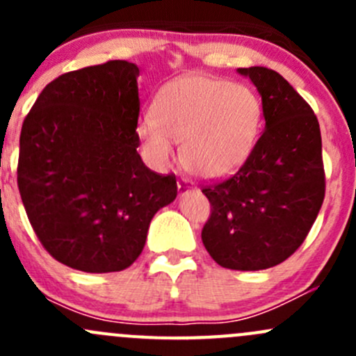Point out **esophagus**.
<instances>
[{"mask_svg": "<svg viewBox=\"0 0 356 356\" xmlns=\"http://www.w3.org/2000/svg\"><path fill=\"white\" fill-rule=\"evenodd\" d=\"M177 188H179V193H181V195H184V193H188V191H191V189H195V186H193V182L189 181V179L181 177L177 181Z\"/></svg>", "mask_w": 356, "mask_h": 356, "instance_id": "esophagus-1", "label": "esophagus"}]
</instances>
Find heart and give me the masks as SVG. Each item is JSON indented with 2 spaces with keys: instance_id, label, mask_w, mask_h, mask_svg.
Returning <instances> with one entry per match:
<instances>
[{
  "instance_id": "heart-1",
  "label": "heart",
  "mask_w": 356,
  "mask_h": 356,
  "mask_svg": "<svg viewBox=\"0 0 356 356\" xmlns=\"http://www.w3.org/2000/svg\"><path fill=\"white\" fill-rule=\"evenodd\" d=\"M261 124V103L251 88L211 75H186L165 86L138 134L156 161L172 155V139L182 141L189 172L218 179L238 170L253 149Z\"/></svg>"
}]
</instances>
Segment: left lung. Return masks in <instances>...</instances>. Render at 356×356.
I'll use <instances>...</instances> for the list:
<instances>
[{"label":"left lung","instance_id":"8db88e82","mask_svg":"<svg viewBox=\"0 0 356 356\" xmlns=\"http://www.w3.org/2000/svg\"><path fill=\"white\" fill-rule=\"evenodd\" d=\"M264 105L265 129L231 177L203 186L210 217L201 239L231 270H264L289 258L307 239L325 196L317 115L275 70L239 68Z\"/></svg>","mask_w":356,"mask_h":356}]
</instances>
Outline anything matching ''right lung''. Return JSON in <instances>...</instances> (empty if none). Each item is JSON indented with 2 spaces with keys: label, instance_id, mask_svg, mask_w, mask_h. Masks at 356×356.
Instances as JSON below:
<instances>
[{
  "label": "right lung",
  "instance_id": "right-lung-1",
  "mask_svg": "<svg viewBox=\"0 0 356 356\" xmlns=\"http://www.w3.org/2000/svg\"><path fill=\"white\" fill-rule=\"evenodd\" d=\"M139 68L124 60L49 82L20 132V198L55 260L89 274L120 272L141 254L152 218L177 196L174 174L138 153Z\"/></svg>",
  "mask_w": 356,
  "mask_h": 356
}]
</instances>
